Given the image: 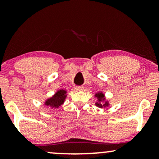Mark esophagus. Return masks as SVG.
<instances>
[{
  "label": "esophagus",
  "mask_w": 159,
  "mask_h": 159,
  "mask_svg": "<svg viewBox=\"0 0 159 159\" xmlns=\"http://www.w3.org/2000/svg\"><path fill=\"white\" fill-rule=\"evenodd\" d=\"M75 89L78 91H80V90H83L84 88H83V87H76Z\"/></svg>",
  "instance_id": "34e87169"
}]
</instances>
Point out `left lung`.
I'll list each match as a JSON object with an SVG mask.
<instances>
[{"label":"left lung","instance_id":"8db88e82","mask_svg":"<svg viewBox=\"0 0 159 159\" xmlns=\"http://www.w3.org/2000/svg\"><path fill=\"white\" fill-rule=\"evenodd\" d=\"M95 97L97 98L98 99V102L95 103V105H96V106H98V108H106L109 106L108 102L106 101L105 95H104L103 93L100 92L96 93V94L95 95ZM103 102L104 103L103 104L102 103Z\"/></svg>","mask_w":159,"mask_h":159}]
</instances>
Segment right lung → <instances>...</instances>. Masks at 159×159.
I'll return each mask as SVG.
<instances>
[{
  "label": "right lung",
  "mask_w": 159,
  "mask_h": 159,
  "mask_svg": "<svg viewBox=\"0 0 159 159\" xmlns=\"http://www.w3.org/2000/svg\"><path fill=\"white\" fill-rule=\"evenodd\" d=\"M66 91L63 90V89L58 90L53 96L45 101V105L50 106L52 108H58V106L62 105L64 103L65 99L66 98Z\"/></svg>",
  "instance_id": "obj_1"
}]
</instances>
